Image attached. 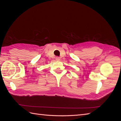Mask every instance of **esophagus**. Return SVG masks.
Masks as SVG:
<instances>
[{
	"mask_svg": "<svg viewBox=\"0 0 121 121\" xmlns=\"http://www.w3.org/2000/svg\"><path fill=\"white\" fill-rule=\"evenodd\" d=\"M56 60L57 61H58V60H60V57H56Z\"/></svg>",
	"mask_w": 121,
	"mask_h": 121,
	"instance_id": "34e87169",
	"label": "esophagus"
}]
</instances>
